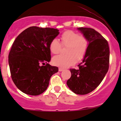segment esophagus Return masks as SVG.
Wrapping results in <instances>:
<instances>
[{
  "instance_id": "34e87169",
  "label": "esophagus",
  "mask_w": 121,
  "mask_h": 121,
  "mask_svg": "<svg viewBox=\"0 0 121 121\" xmlns=\"http://www.w3.org/2000/svg\"><path fill=\"white\" fill-rule=\"evenodd\" d=\"M58 70H59L60 72H61V71H63L64 70V69H63V68H59Z\"/></svg>"
}]
</instances>
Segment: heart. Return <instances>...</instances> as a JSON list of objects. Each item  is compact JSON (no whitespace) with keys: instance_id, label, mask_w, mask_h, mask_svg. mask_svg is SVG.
<instances>
[{"instance_id":"b5f03b06","label":"heart","mask_w":121,"mask_h":121,"mask_svg":"<svg viewBox=\"0 0 121 121\" xmlns=\"http://www.w3.org/2000/svg\"><path fill=\"white\" fill-rule=\"evenodd\" d=\"M60 39L61 43L56 39L51 41L49 44L50 50L54 54H57L60 52L62 45L63 46H67V54L54 56L52 59L54 65L61 68H68L75 64L77 61L83 59L88 46L86 38L80 36L74 31L67 30L61 35Z\"/></svg>"}]
</instances>
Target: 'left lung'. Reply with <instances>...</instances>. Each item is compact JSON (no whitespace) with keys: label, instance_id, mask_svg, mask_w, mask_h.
<instances>
[{"label":"left lung","instance_id":"1","mask_svg":"<svg viewBox=\"0 0 121 121\" xmlns=\"http://www.w3.org/2000/svg\"><path fill=\"white\" fill-rule=\"evenodd\" d=\"M87 39L86 54L77 69H70L71 76L67 85L75 94L85 95L92 92L102 82L109 68L108 41L94 29L77 28Z\"/></svg>","mask_w":121,"mask_h":121}]
</instances>
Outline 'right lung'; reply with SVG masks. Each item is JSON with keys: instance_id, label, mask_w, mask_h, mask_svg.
<instances>
[{"instance_id": "obj_1", "label": "right lung", "mask_w": 121, "mask_h": 121, "mask_svg": "<svg viewBox=\"0 0 121 121\" xmlns=\"http://www.w3.org/2000/svg\"><path fill=\"white\" fill-rule=\"evenodd\" d=\"M59 33L56 29L32 26L22 31L13 42L9 54L11 77L23 93L42 94L47 90L51 77L58 72V67L48 63L51 60L50 43Z\"/></svg>"}]
</instances>
